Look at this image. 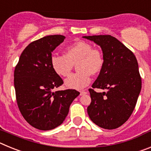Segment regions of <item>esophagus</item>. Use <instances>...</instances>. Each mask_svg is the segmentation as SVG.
<instances>
[{
    "mask_svg": "<svg viewBox=\"0 0 151 151\" xmlns=\"http://www.w3.org/2000/svg\"><path fill=\"white\" fill-rule=\"evenodd\" d=\"M86 93H87V91H86L85 90L81 91H80V95H84V94H85Z\"/></svg>",
    "mask_w": 151,
    "mask_h": 151,
    "instance_id": "obj_1",
    "label": "esophagus"
}]
</instances>
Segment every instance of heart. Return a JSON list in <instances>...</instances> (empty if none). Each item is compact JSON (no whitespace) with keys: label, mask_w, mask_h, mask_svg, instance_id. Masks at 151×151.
Segmentation results:
<instances>
[{"label":"heart","mask_w":151,"mask_h":151,"mask_svg":"<svg viewBox=\"0 0 151 151\" xmlns=\"http://www.w3.org/2000/svg\"><path fill=\"white\" fill-rule=\"evenodd\" d=\"M78 72L65 80L69 88L82 89L91 82V76L97 75L104 65V57L99 48L93 47L88 42L76 41L65 49L64 55L54 54L50 57V65L59 76H68L76 64Z\"/></svg>","instance_id":"obj_1"}]
</instances>
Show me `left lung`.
Returning <instances> with one entry per match:
<instances>
[{
  "instance_id": "1",
  "label": "left lung",
  "mask_w": 151,
  "mask_h": 151,
  "mask_svg": "<svg viewBox=\"0 0 151 151\" xmlns=\"http://www.w3.org/2000/svg\"><path fill=\"white\" fill-rule=\"evenodd\" d=\"M100 45L104 57L102 70L89 88L91 102L88 114L105 129L120 127L131 116L141 89L138 64L133 52L109 35L84 36ZM95 88L105 89L99 93Z\"/></svg>"
}]
</instances>
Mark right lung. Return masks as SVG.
<instances>
[{
	"label": "right lung",
	"mask_w": 151,
	"mask_h": 151,
	"mask_svg": "<svg viewBox=\"0 0 151 151\" xmlns=\"http://www.w3.org/2000/svg\"><path fill=\"white\" fill-rule=\"evenodd\" d=\"M65 38L54 35L31 42L21 54L14 70L19 110L28 123L39 130H51L61 125L70 104L80 94L75 89L53 91L63 81L52 69L50 57Z\"/></svg>",
	"instance_id": "add662e5"
}]
</instances>
